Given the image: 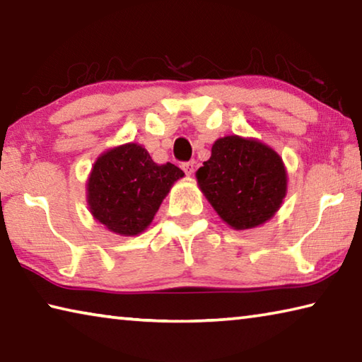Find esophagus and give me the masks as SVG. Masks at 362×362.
<instances>
[{"mask_svg": "<svg viewBox=\"0 0 362 362\" xmlns=\"http://www.w3.org/2000/svg\"><path fill=\"white\" fill-rule=\"evenodd\" d=\"M182 169H183V173H185L187 175H192L194 173V161L183 163L182 164Z\"/></svg>", "mask_w": 362, "mask_h": 362, "instance_id": "obj_1", "label": "esophagus"}]
</instances>
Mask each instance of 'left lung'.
<instances>
[{
  "label": "left lung",
  "instance_id": "left-lung-1",
  "mask_svg": "<svg viewBox=\"0 0 362 362\" xmlns=\"http://www.w3.org/2000/svg\"><path fill=\"white\" fill-rule=\"evenodd\" d=\"M196 179L220 218L235 230L265 223L278 212L287 192V173L278 153L240 136L216 140Z\"/></svg>",
  "mask_w": 362,
  "mask_h": 362
}]
</instances>
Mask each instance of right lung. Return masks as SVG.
<instances>
[{
  "label": "right lung",
  "instance_id": "1",
  "mask_svg": "<svg viewBox=\"0 0 362 362\" xmlns=\"http://www.w3.org/2000/svg\"><path fill=\"white\" fill-rule=\"evenodd\" d=\"M185 175L156 164L139 144L115 146L97 158L88 180V204L97 222L121 236H137L151 223L170 187Z\"/></svg>",
  "mask_w": 362,
  "mask_h": 362
}]
</instances>
